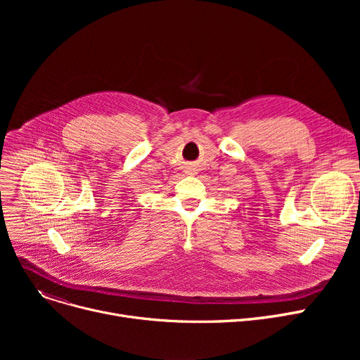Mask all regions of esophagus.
<instances>
[{"label":"esophagus","mask_w":360,"mask_h":360,"mask_svg":"<svg viewBox=\"0 0 360 360\" xmlns=\"http://www.w3.org/2000/svg\"><path fill=\"white\" fill-rule=\"evenodd\" d=\"M185 172H186V174H194V167H193V166H188Z\"/></svg>","instance_id":"esophagus-1"}]
</instances>
